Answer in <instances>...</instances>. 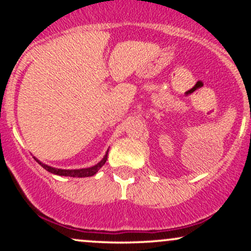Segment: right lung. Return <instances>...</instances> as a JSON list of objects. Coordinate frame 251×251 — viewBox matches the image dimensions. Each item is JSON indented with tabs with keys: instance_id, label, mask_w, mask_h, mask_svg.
<instances>
[{
	"instance_id": "obj_1",
	"label": "right lung",
	"mask_w": 251,
	"mask_h": 251,
	"mask_svg": "<svg viewBox=\"0 0 251 251\" xmlns=\"http://www.w3.org/2000/svg\"><path fill=\"white\" fill-rule=\"evenodd\" d=\"M107 154H108V150L106 151V154L103 155V158L100 160L99 163L96 164V165L91 166V168H86V169H75V170H63V169H55V168H51L50 165H46L42 162H40L37 158L34 157V159L36 160L40 165L42 166L43 169L47 170L48 172L50 174L57 175V176H65V177H74V178H83V177H91V176H94L99 171L100 169L102 168L103 164L106 163L107 160Z\"/></svg>"
}]
</instances>
